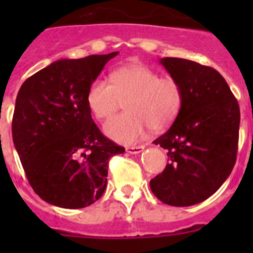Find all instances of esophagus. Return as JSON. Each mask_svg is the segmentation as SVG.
Listing matches in <instances>:
<instances>
[{"label":"esophagus","mask_w":253,"mask_h":253,"mask_svg":"<svg viewBox=\"0 0 253 253\" xmlns=\"http://www.w3.org/2000/svg\"><path fill=\"white\" fill-rule=\"evenodd\" d=\"M143 149H144V146H134L128 147V148H126V152L130 154H138L140 153V152H143Z\"/></svg>","instance_id":"esophagus-1"}]
</instances>
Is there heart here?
<instances>
[{
	"label": "heart",
	"mask_w": 253,
	"mask_h": 253,
	"mask_svg": "<svg viewBox=\"0 0 253 253\" xmlns=\"http://www.w3.org/2000/svg\"><path fill=\"white\" fill-rule=\"evenodd\" d=\"M87 105L99 120H107L125 101V110L105 125L111 139L130 144L144 137L148 128L163 130L175 122L182 106L180 82L161 76L146 64L133 63L111 73V82L95 80L87 91Z\"/></svg>",
	"instance_id": "1"
}]
</instances>
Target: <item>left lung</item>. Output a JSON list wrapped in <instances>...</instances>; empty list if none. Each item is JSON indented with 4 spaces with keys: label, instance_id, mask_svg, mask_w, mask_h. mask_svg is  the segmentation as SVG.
Listing matches in <instances>:
<instances>
[{
    "label": "left lung",
    "instance_id": "left-lung-1",
    "mask_svg": "<svg viewBox=\"0 0 253 253\" xmlns=\"http://www.w3.org/2000/svg\"><path fill=\"white\" fill-rule=\"evenodd\" d=\"M161 64L180 82L182 106L171 128L154 144L167 149L166 169L151 180L165 204L190 207L213 195L231 175L237 158L240 106L222 75L182 58Z\"/></svg>",
    "mask_w": 253,
    "mask_h": 253
}]
</instances>
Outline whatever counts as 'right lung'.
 <instances>
[{
	"label": "right lung",
	"instance_id": "1",
	"mask_svg": "<svg viewBox=\"0 0 253 253\" xmlns=\"http://www.w3.org/2000/svg\"><path fill=\"white\" fill-rule=\"evenodd\" d=\"M118 53L57 60L20 87L13 144L29 184L49 204L80 209L99 200L109 160L125 152L100 131L86 100L90 84Z\"/></svg>",
	"mask_w": 253,
	"mask_h": 253
}]
</instances>
